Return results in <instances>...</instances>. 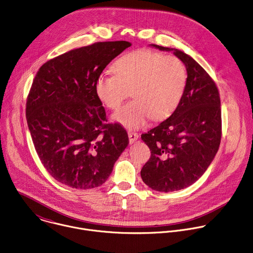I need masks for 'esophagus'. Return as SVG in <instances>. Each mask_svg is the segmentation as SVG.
Here are the masks:
<instances>
[{
    "mask_svg": "<svg viewBox=\"0 0 253 253\" xmlns=\"http://www.w3.org/2000/svg\"><path fill=\"white\" fill-rule=\"evenodd\" d=\"M128 136H129V143L130 144L135 143L139 139V135L137 133H135V132H129Z\"/></svg>",
    "mask_w": 253,
    "mask_h": 253,
    "instance_id": "esophagus-1",
    "label": "esophagus"
}]
</instances>
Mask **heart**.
I'll use <instances>...</instances> for the list:
<instances>
[{"label": "heart", "instance_id": "obj_1", "mask_svg": "<svg viewBox=\"0 0 253 253\" xmlns=\"http://www.w3.org/2000/svg\"><path fill=\"white\" fill-rule=\"evenodd\" d=\"M115 74L99 75L94 90L99 101L116 110L131 89L134 100L113 115V120L129 129L147 124L150 118L161 121L178 106L186 85L187 74L176 57L139 49L119 57Z\"/></svg>", "mask_w": 253, "mask_h": 253}]
</instances>
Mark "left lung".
I'll return each instance as SVG.
<instances>
[{
  "label": "left lung",
  "mask_w": 253,
  "mask_h": 253,
  "mask_svg": "<svg viewBox=\"0 0 253 253\" xmlns=\"http://www.w3.org/2000/svg\"><path fill=\"white\" fill-rule=\"evenodd\" d=\"M151 46L172 51L187 71L174 112L141 135L152 154L141 170L143 181L156 191L172 192L196 182L215 159L222 135L221 100L216 84L191 56L175 48Z\"/></svg>",
  "instance_id": "left-lung-1"
}]
</instances>
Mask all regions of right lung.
I'll list each match as a JSON object with an SVG mask.
<instances>
[{
    "label": "right lung",
    "mask_w": 253,
    "mask_h": 253,
    "mask_svg": "<svg viewBox=\"0 0 253 253\" xmlns=\"http://www.w3.org/2000/svg\"><path fill=\"white\" fill-rule=\"evenodd\" d=\"M132 44L97 42L49 60L37 72L26 102L36 153L59 182L77 189L103 184L129 144L120 124H105L96 78Z\"/></svg>",
    "instance_id": "1"
}]
</instances>
